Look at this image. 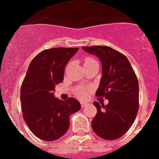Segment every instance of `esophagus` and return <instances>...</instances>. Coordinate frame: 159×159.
Segmentation results:
<instances>
[{"mask_svg": "<svg viewBox=\"0 0 159 159\" xmlns=\"http://www.w3.org/2000/svg\"><path fill=\"white\" fill-rule=\"evenodd\" d=\"M82 108H84V107H86V106L88 105V102H82Z\"/></svg>", "mask_w": 159, "mask_h": 159, "instance_id": "esophagus-1", "label": "esophagus"}]
</instances>
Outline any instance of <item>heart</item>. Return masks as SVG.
Masks as SVG:
<instances>
[{
    "label": "heart",
    "instance_id": "heart-1",
    "mask_svg": "<svg viewBox=\"0 0 159 159\" xmlns=\"http://www.w3.org/2000/svg\"><path fill=\"white\" fill-rule=\"evenodd\" d=\"M95 62H97V61L92 57H86L84 58V65L95 63ZM88 92H89L88 88H85V87H77L75 89V95L81 99H85L87 97Z\"/></svg>",
    "mask_w": 159,
    "mask_h": 159
}]
</instances>
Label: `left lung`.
Wrapping results in <instances>:
<instances>
[{"label":"left lung","mask_w":159,"mask_h":159,"mask_svg":"<svg viewBox=\"0 0 159 159\" xmlns=\"http://www.w3.org/2000/svg\"><path fill=\"white\" fill-rule=\"evenodd\" d=\"M99 57L102 77L97 97L109 100L108 105L95 102L97 113L92 121L93 130L106 140L120 138L129 130L139 111V81L125 55L107 46L82 47Z\"/></svg>","instance_id":"obj_1"}]
</instances>
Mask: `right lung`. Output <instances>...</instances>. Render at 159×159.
<instances>
[{
    "instance_id": "obj_1",
    "label": "right lung",
    "mask_w": 159,
    "mask_h": 159,
    "mask_svg": "<svg viewBox=\"0 0 159 159\" xmlns=\"http://www.w3.org/2000/svg\"><path fill=\"white\" fill-rule=\"evenodd\" d=\"M78 48H53L37 54L30 63L20 88L23 118L33 134L42 140L61 138L70 125L69 117L81 109L69 97L55 98V87L63 81L66 65Z\"/></svg>"
}]
</instances>
